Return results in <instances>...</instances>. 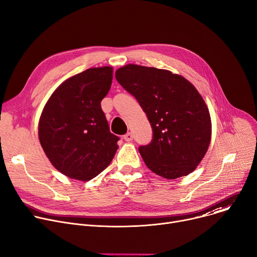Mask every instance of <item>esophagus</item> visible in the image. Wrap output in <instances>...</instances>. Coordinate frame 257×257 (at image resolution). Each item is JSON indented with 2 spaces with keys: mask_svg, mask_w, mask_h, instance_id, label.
<instances>
[{
  "mask_svg": "<svg viewBox=\"0 0 257 257\" xmlns=\"http://www.w3.org/2000/svg\"><path fill=\"white\" fill-rule=\"evenodd\" d=\"M124 140L126 141V142H132V140H133V135H132V133L131 132H128V133H126L125 135H124Z\"/></svg>",
  "mask_w": 257,
  "mask_h": 257,
  "instance_id": "obj_1",
  "label": "esophagus"
}]
</instances>
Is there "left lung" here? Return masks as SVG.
I'll use <instances>...</instances> for the list:
<instances>
[{"label": "left lung", "instance_id": "1", "mask_svg": "<svg viewBox=\"0 0 257 257\" xmlns=\"http://www.w3.org/2000/svg\"><path fill=\"white\" fill-rule=\"evenodd\" d=\"M115 78L146 112L153 140L139 151L153 173L175 180L198 166L209 149V108L194 85L172 71L135 64L115 71Z\"/></svg>", "mask_w": 257, "mask_h": 257}]
</instances>
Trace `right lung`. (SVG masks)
<instances>
[{
  "instance_id": "obj_1",
  "label": "right lung",
  "mask_w": 257,
  "mask_h": 257,
  "mask_svg": "<svg viewBox=\"0 0 257 257\" xmlns=\"http://www.w3.org/2000/svg\"><path fill=\"white\" fill-rule=\"evenodd\" d=\"M113 68H90L66 79L41 112L38 135L46 157L64 176L87 182L109 165L118 138L109 130L101 101Z\"/></svg>"
}]
</instances>
